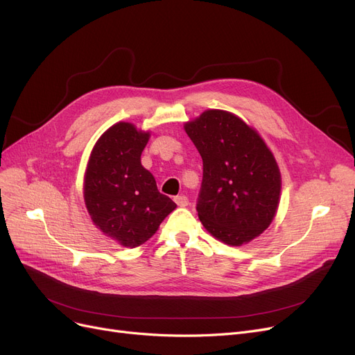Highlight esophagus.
I'll return each mask as SVG.
<instances>
[{"mask_svg":"<svg viewBox=\"0 0 355 355\" xmlns=\"http://www.w3.org/2000/svg\"><path fill=\"white\" fill-rule=\"evenodd\" d=\"M174 201L177 202V206H180V207L189 206V198H187V196H177V197H174Z\"/></svg>","mask_w":355,"mask_h":355,"instance_id":"obj_1","label":"esophagus"}]
</instances>
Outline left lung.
<instances>
[{"label":"left lung","mask_w":355,"mask_h":355,"mask_svg":"<svg viewBox=\"0 0 355 355\" xmlns=\"http://www.w3.org/2000/svg\"><path fill=\"white\" fill-rule=\"evenodd\" d=\"M185 132L202 159L198 218L216 239L240 246L272 223L281 173L257 132L225 110H206Z\"/></svg>","instance_id":"left-lung-1"}]
</instances>
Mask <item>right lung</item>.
Instances as JSON below:
<instances>
[{
    "instance_id": "1",
    "label": "right lung",
    "mask_w": 355,
    "mask_h": 355,
    "mask_svg": "<svg viewBox=\"0 0 355 355\" xmlns=\"http://www.w3.org/2000/svg\"><path fill=\"white\" fill-rule=\"evenodd\" d=\"M148 139L149 134L132 123L110 126L93 148L85 175V202L93 223L125 248L145 243L177 207L141 165Z\"/></svg>"
}]
</instances>
